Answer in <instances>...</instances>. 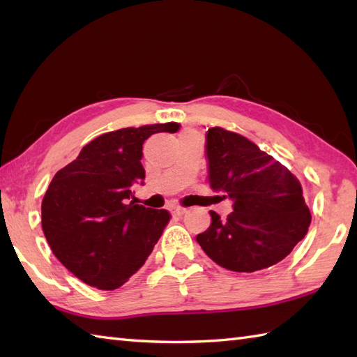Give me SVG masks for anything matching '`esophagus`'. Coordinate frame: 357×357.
<instances>
[{
	"label": "esophagus",
	"mask_w": 357,
	"mask_h": 357,
	"mask_svg": "<svg viewBox=\"0 0 357 357\" xmlns=\"http://www.w3.org/2000/svg\"><path fill=\"white\" fill-rule=\"evenodd\" d=\"M170 211H172L173 215L181 216V215H184V213H185V208H184V207H179V206H176V207H172V208H170Z\"/></svg>",
	"instance_id": "obj_1"
}]
</instances>
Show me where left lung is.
<instances>
[{
    "instance_id": "obj_1",
    "label": "left lung",
    "mask_w": 357,
    "mask_h": 357,
    "mask_svg": "<svg viewBox=\"0 0 357 357\" xmlns=\"http://www.w3.org/2000/svg\"><path fill=\"white\" fill-rule=\"evenodd\" d=\"M208 184L233 202L196 241L221 267L253 273L268 268L304 239L312 215L298 178L244 136L211 127L206 135Z\"/></svg>"
}]
</instances>
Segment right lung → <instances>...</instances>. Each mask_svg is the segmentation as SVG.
<instances>
[{
  "instance_id": "1",
  "label": "right lung",
  "mask_w": 357,
  "mask_h": 357,
  "mask_svg": "<svg viewBox=\"0 0 357 357\" xmlns=\"http://www.w3.org/2000/svg\"><path fill=\"white\" fill-rule=\"evenodd\" d=\"M178 128L165 123L104 133L53 176L41 206L44 236L58 261L84 284L119 288L161 238L169 211L135 204L132 187L146 178L144 141Z\"/></svg>"
}]
</instances>
